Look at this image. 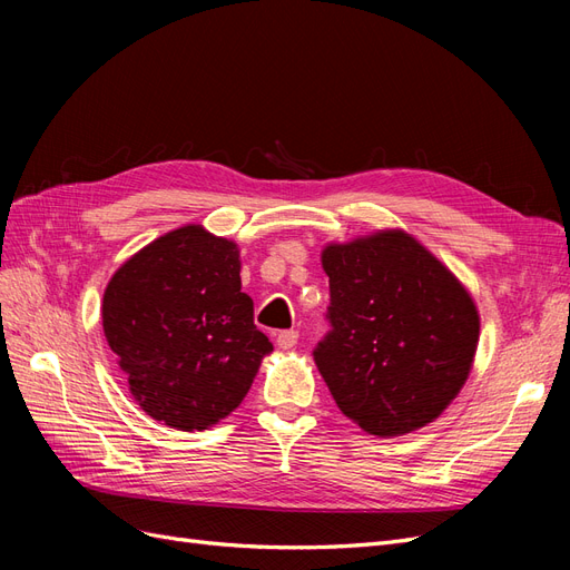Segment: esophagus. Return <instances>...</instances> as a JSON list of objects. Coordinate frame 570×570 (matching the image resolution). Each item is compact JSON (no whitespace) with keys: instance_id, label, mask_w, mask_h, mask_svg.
I'll use <instances>...</instances> for the list:
<instances>
[{"instance_id":"34e87169","label":"esophagus","mask_w":570,"mask_h":570,"mask_svg":"<svg viewBox=\"0 0 570 570\" xmlns=\"http://www.w3.org/2000/svg\"><path fill=\"white\" fill-rule=\"evenodd\" d=\"M299 340V333L297 331H281L278 335H275V342H278L281 350H292Z\"/></svg>"}]
</instances>
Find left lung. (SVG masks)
Instances as JSON below:
<instances>
[{
  "instance_id": "obj_1",
  "label": "left lung",
  "mask_w": 570,
  "mask_h": 570,
  "mask_svg": "<svg viewBox=\"0 0 570 570\" xmlns=\"http://www.w3.org/2000/svg\"><path fill=\"white\" fill-rule=\"evenodd\" d=\"M331 278L316 366L344 416L377 438L433 423L471 373L480 316L456 275L404 230L321 254Z\"/></svg>"
}]
</instances>
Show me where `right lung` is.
<instances>
[{"label": "right lung", "mask_w": 570, "mask_h": 570, "mask_svg": "<svg viewBox=\"0 0 570 570\" xmlns=\"http://www.w3.org/2000/svg\"><path fill=\"white\" fill-rule=\"evenodd\" d=\"M101 323L135 402L187 433L235 411L273 352L254 325L237 245L202 226L132 254L105 289Z\"/></svg>", "instance_id": "obj_1"}]
</instances>
